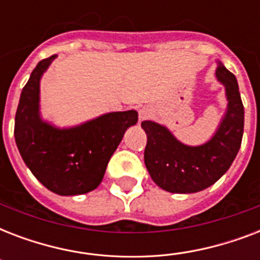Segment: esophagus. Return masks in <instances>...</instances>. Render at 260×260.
Returning <instances> with one entry per match:
<instances>
[{"instance_id": "esophagus-1", "label": "esophagus", "mask_w": 260, "mask_h": 260, "mask_svg": "<svg viewBox=\"0 0 260 260\" xmlns=\"http://www.w3.org/2000/svg\"><path fill=\"white\" fill-rule=\"evenodd\" d=\"M151 116H152V110L150 106H143L142 109H139V121H144Z\"/></svg>"}]
</instances>
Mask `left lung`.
Returning <instances> with one entry per match:
<instances>
[{
    "label": "left lung",
    "instance_id": "obj_1",
    "mask_svg": "<svg viewBox=\"0 0 260 260\" xmlns=\"http://www.w3.org/2000/svg\"><path fill=\"white\" fill-rule=\"evenodd\" d=\"M216 78L225 89L228 105L214 135L201 146L183 144L162 124L142 122L147 134L144 163L160 189L179 194L201 191L217 182L236 158L242 144L244 106L236 77L220 60Z\"/></svg>",
    "mask_w": 260,
    "mask_h": 260
}]
</instances>
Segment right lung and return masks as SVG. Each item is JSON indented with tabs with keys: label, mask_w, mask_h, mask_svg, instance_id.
<instances>
[{
	"label": "right lung",
	"mask_w": 260,
	"mask_h": 260,
	"mask_svg": "<svg viewBox=\"0 0 260 260\" xmlns=\"http://www.w3.org/2000/svg\"><path fill=\"white\" fill-rule=\"evenodd\" d=\"M55 58L40 60L22 89L14 139L22 160L40 183L59 196H78L101 183L125 131L138 122V112H110L69 128L43 120L40 79Z\"/></svg>",
	"instance_id": "add662e5"
}]
</instances>
